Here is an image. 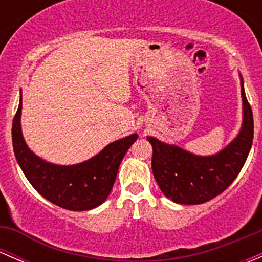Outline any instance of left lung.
<instances>
[{"label": "left lung", "instance_id": "left-lung-1", "mask_svg": "<svg viewBox=\"0 0 262 262\" xmlns=\"http://www.w3.org/2000/svg\"><path fill=\"white\" fill-rule=\"evenodd\" d=\"M244 120L238 136L213 156H196L147 137L152 144V171L163 194L178 204H203L222 194L244 167L253 139V116L241 77Z\"/></svg>", "mask_w": 262, "mask_h": 262}]
</instances>
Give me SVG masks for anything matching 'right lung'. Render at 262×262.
Returning a JSON list of instances; mask_svg holds the SVG:
<instances>
[{"label": "right lung", "mask_w": 262, "mask_h": 262, "mask_svg": "<svg viewBox=\"0 0 262 262\" xmlns=\"http://www.w3.org/2000/svg\"><path fill=\"white\" fill-rule=\"evenodd\" d=\"M21 107L12 123L15 157L29 182L43 198L68 210H90L106 200L114 185L119 166L138 134L107 144L96 156L77 165L62 166L47 162L26 146L21 132Z\"/></svg>", "instance_id": "right-lung-1"}]
</instances>
